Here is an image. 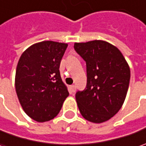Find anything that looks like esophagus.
Returning a JSON list of instances; mask_svg holds the SVG:
<instances>
[{
	"instance_id": "34e87169",
	"label": "esophagus",
	"mask_w": 146,
	"mask_h": 146,
	"mask_svg": "<svg viewBox=\"0 0 146 146\" xmlns=\"http://www.w3.org/2000/svg\"><path fill=\"white\" fill-rule=\"evenodd\" d=\"M70 92H71V93H75V92H76V86H75V85H70Z\"/></svg>"
}]
</instances>
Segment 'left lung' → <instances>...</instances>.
Segmentation results:
<instances>
[{
  "label": "left lung",
  "mask_w": 146,
  "mask_h": 146,
  "mask_svg": "<svg viewBox=\"0 0 146 146\" xmlns=\"http://www.w3.org/2000/svg\"><path fill=\"white\" fill-rule=\"evenodd\" d=\"M86 62L87 86L76 99L82 116L89 122L109 120L121 109L130 81V67L120 50L110 43L95 40L75 43Z\"/></svg>",
  "instance_id": "obj_1"
}]
</instances>
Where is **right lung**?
<instances>
[{
  "instance_id": "obj_1",
  "label": "right lung",
  "mask_w": 146,
  "mask_h": 146,
  "mask_svg": "<svg viewBox=\"0 0 146 146\" xmlns=\"http://www.w3.org/2000/svg\"><path fill=\"white\" fill-rule=\"evenodd\" d=\"M68 44L44 40L31 45L22 53L16 68L15 89L25 113L39 123L58 115L67 87L59 72Z\"/></svg>"
}]
</instances>
